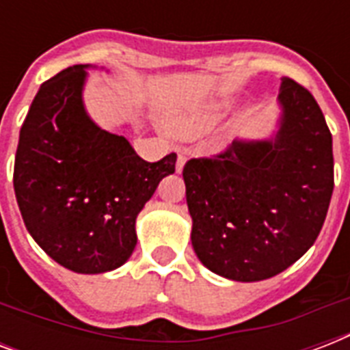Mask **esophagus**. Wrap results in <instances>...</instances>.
I'll return each mask as SVG.
<instances>
[{"label":"esophagus","mask_w":350,"mask_h":350,"mask_svg":"<svg viewBox=\"0 0 350 350\" xmlns=\"http://www.w3.org/2000/svg\"><path fill=\"white\" fill-rule=\"evenodd\" d=\"M185 161H187L185 154H178V159H176V172H181V170H183Z\"/></svg>","instance_id":"esophagus-1"}]
</instances>
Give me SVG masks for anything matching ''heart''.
Here are the masks:
<instances>
[{"label":"heart","mask_w":350,"mask_h":350,"mask_svg":"<svg viewBox=\"0 0 350 350\" xmlns=\"http://www.w3.org/2000/svg\"><path fill=\"white\" fill-rule=\"evenodd\" d=\"M232 109L230 100H214V101H202L194 105L187 107L183 111L172 112L167 118V126L172 134L178 137L189 139L196 137L214 126L219 120L227 116V112Z\"/></svg>","instance_id":"heart-1"}]
</instances>
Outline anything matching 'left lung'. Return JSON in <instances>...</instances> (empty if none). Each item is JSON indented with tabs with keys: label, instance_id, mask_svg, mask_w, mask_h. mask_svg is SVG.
<instances>
[{
	"label": "left lung",
	"instance_id": "obj_1",
	"mask_svg": "<svg viewBox=\"0 0 350 350\" xmlns=\"http://www.w3.org/2000/svg\"><path fill=\"white\" fill-rule=\"evenodd\" d=\"M280 131L271 142H232L183 167L192 247L234 282H260L298 261L318 238L332 189V134L309 90L282 78Z\"/></svg>",
	"mask_w": 350,
	"mask_h": 350
}]
</instances>
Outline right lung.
I'll return each mask as SVG.
<instances>
[{"mask_svg": "<svg viewBox=\"0 0 350 350\" xmlns=\"http://www.w3.org/2000/svg\"><path fill=\"white\" fill-rule=\"evenodd\" d=\"M87 65L41 85L25 118L14 161V192L34 241L65 269H118L136 247V218L176 154L145 161L123 136L85 112Z\"/></svg>", "mask_w": 350, "mask_h": 350, "instance_id": "right-lung-1", "label": "right lung"}]
</instances>
